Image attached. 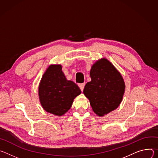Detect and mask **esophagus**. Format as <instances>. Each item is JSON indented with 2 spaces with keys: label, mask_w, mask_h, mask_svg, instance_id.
Masks as SVG:
<instances>
[{
  "label": "esophagus",
  "mask_w": 158,
  "mask_h": 158,
  "mask_svg": "<svg viewBox=\"0 0 158 158\" xmlns=\"http://www.w3.org/2000/svg\"><path fill=\"white\" fill-rule=\"evenodd\" d=\"M85 83H81V84H79L78 85V86H79V87H80V90H81V92L83 90V89H84V87H85Z\"/></svg>",
  "instance_id": "1"
}]
</instances>
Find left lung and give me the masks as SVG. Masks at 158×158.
Listing matches in <instances>:
<instances>
[{"label":"left lung","mask_w":158,"mask_h":158,"mask_svg":"<svg viewBox=\"0 0 158 158\" xmlns=\"http://www.w3.org/2000/svg\"><path fill=\"white\" fill-rule=\"evenodd\" d=\"M90 75L92 80L85 85L83 94L89 100L93 111L103 117L119 106L125 92V82L120 73L106 58L92 65Z\"/></svg>","instance_id":"obj_1"}]
</instances>
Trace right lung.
<instances>
[{
    "label": "right lung",
    "mask_w": 158,
    "mask_h": 158,
    "mask_svg": "<svg viewBox=\"0 0 158 158\" xmlns=\"http://www.w3.org/2000/svg\"><path fill=\"white\" fill-rule=\"evenodd\" d=\"M81 92L77 84L66 79L61 64H50L48 67L38 88L39 98L43 109L57 116L67 112Z\"/></svg>",
    "instance_id": "add662e5"
}]
</instances>
